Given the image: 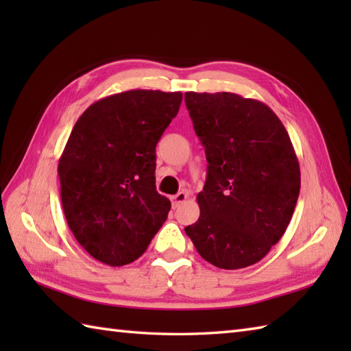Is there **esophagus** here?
<instances>
[{
  "mask_svg": "<svg viewBox=\"0 0 351 351\" xmlns=\"http://www.w3.org/2000/svg\"><path fill=\"white\" fill-rule=\"evenodd\" d=\"M187 197H189V193H187V191H180V193H178V195H175V196H171V197H170V200H171V206H173V208H178V206H180L181 204H184L185 200H187Z\"/></svg>",
  "mask_w": 351,
  "mask_h": 351,
  "instance_id": "1",
  "label": "esophagus"
}]
</instances>
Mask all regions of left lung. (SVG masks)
<instances>
[{
  "mask_svg": "<svg viewBox=\"0 0 351 351\" xmlns=\"http://www.w3.org/2000/svg\"><path fill=\"white\" fill-rule=\"evenodd\" d=\"M185 106L208 161L200 215L185 234L215 267L256 264L285 234L300 193L285 126L265 104L229 92H187Z\"/></svg>",
  "mask_w": 351,
  "mask_h": 351,
  "instance_id": "obj_1",
  "label": "left lung"
}]
</instances>
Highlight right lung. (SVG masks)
<instances>
[{
  "instance_id": "obj_1",
  "label": "right lung",
  "mask_w": 351,
  "mask_h": 351,
  "mask_svg": "<svg viewBox=\"0 0 351 351\" xmlns=\"http://www.w3.org/2000/svg\"><path fill=\"white\" fill-rule=\"evenodd\" d=\"M181 101V92H122L92 104L73 126L58 161L62 205L73 237L104 264L140 258L167 219L155 147Z\"/></svg>"
}]
</instances>
